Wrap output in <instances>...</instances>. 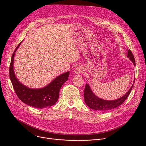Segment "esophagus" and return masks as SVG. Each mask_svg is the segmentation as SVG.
<instances>
[{
  "label": "esophagus",
  "mask_w": 146,
  "mask_h": 146,
  "mask_svg": "<svg viewBox=\"0 0 146 146\" xmlns=\"http://www.w3.org/2000/svg\"><path fill=\"white\" fill-rule=\"evenodd\" d=\"M83 70V68L81 66H78L77 67H76L74 70V73L75 74H78L79 73H80L81 72H82Z\"/></svg>",
  "instance_id": "obj_1"
}]
</instances>
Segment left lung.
<instances>
[{
  "label": "left lung",
  "mask_w": 146,
  "mask_h": 146,
  "mask_svg": "<svg viewBox=\"0 0 146 146\" xmlns=\"http://www.w3.org/2000/svg\"><path fill=\"white\" fill-rule=\"evenodd\" d=\"M127 57L130 59L131 61L135 66V58L130 50L128 51ZM135 82V78L133 80V83ZM133 84L129 90V91L125 94L123 96H121L119 98H118L115 100H108L102 99L98 96H97L92 91L89 84H86L84 92V100L86 105L91 109L93 110H95L99 111H106L108 110H112L113 109L116 108L118 106L121 105V104L125 100V99L129 96Z\"/></svg>",
  "instance_id": "obj_1"
}]
</instances>
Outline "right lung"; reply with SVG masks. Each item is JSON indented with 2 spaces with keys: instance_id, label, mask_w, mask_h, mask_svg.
<instances>
[{
  "instance_id": "right-lung-1",
  "label": "right lung",
  "mask_w": 146,
  "mask_h": 146,
  "mask_svg": "<svg viewBox=\"0 0 146 146\" xmlns=\"http://www.w3.org/2000/svg\"><path fill=\"white\" fill-rule=\"evenodd\" d=\"M21 43L18 44L13 54L9 68L10 80L17 95L23 102L35 108L44 109L54 105L58 101L61 87L68 79L69 72L59 75L43 88H31L25 86L18 80L14 70L15 52Z\"/></svg>"
}]
</instances>
